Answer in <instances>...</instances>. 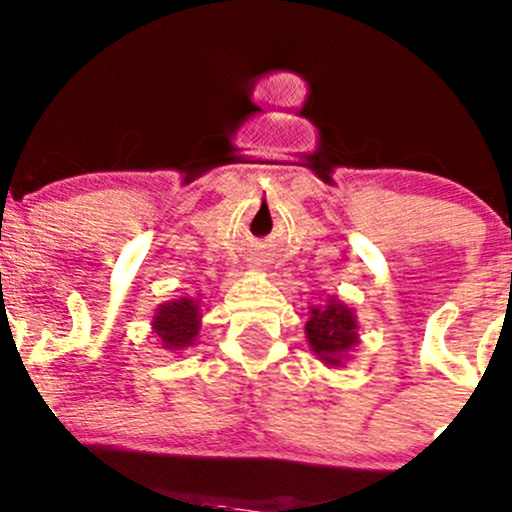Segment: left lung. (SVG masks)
I'll return each mask as SVG.
<instances>
[{"mask_svg": "<svg viewBox=\"0 0 512 512\" xmlns=\"http://www.w3.org/2000/svg\"><path fill=\"white\" fill-rule=\"evenodd\" d=\"M306 338L320 362L328 367H340L359 342L355 311L338 299L325 301L323 306H311V316L306 320Z\"/></svg>", "mask_w": 512, "mask_h": 512, "instance_id": "obj_1", "label": "left lung"}]
</instances>
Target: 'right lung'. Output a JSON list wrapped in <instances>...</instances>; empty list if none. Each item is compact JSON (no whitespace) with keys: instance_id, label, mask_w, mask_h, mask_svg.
<instances>
[{"instance_id":"right-lung-1","label":"right lung","mask_w":512,"mask_h":512,"mask_svg":"<svg viewBox=\"0 0 512 512\" xmlns=\"http://www.w3.org/2000/svg\"><path fill=\"white\" fill-rule=\"evenodd\" d=\"M201 313L196 299H174L162 303L153 316V333L162 350H184L199 338Z\"/></svg>"}]
</instances>
